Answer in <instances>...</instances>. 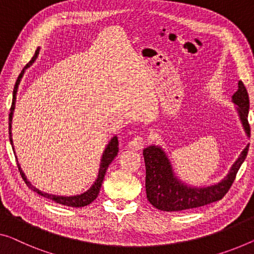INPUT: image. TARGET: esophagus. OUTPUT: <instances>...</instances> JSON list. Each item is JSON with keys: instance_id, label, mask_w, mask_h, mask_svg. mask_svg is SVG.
I'll use <instances>...</instances> for the list:
<instances>
[{"instance_id": "34e87169", "label": "esophagus", "mask_w": 254, "mask_h": 254, "mask_svg": "<svg viewBox=\"0 0 254 254\" xmlns=\"http://www.w3.org/2000/svg\"><path fill=\"white\" fill-rule=\"evenodd\" d=\"M143 145H145V140H143L142 137H140V135H137V137H134L131 140L130 143H128V148L132 150H140L143 147Z\"/></svg>"}]
</instances>
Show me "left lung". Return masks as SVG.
Segmentation results:
<instances>
[{"label": "left lung", "instance_id": "1", "mask_svg": "<svg viewBox=\"0 0 254 254\" xmlns=\"http://www.w3.org/2000/svg\"><path fill=\"white\" fill-rule=\"evenodd\" d=\"M232 101L236 106L241 123L250 138L248 121L250 100L243 82H238V89L233 94ZM250 143L242 150L227 175L217 184L210 186H189L176 176L165 150L161 146L150 145L143 149L146 165V194L147 199L161 211H183L203 206L221 199L235 180L236 173L247 158Z\"/></svg>", "mask_w": 254, "mask_h": 254}]
</instances>
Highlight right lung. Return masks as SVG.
<instances>
[{
	"label": "right lung",
	"instance_id": "right-lung-1",
	"mask_svg": "<svg viewBox=\"0 0 254 254\" xmlns=\"http://www.w3.org/2000/svg\"><path fill=\"white\" fill-rule=\"evenodd\" d=\"M40 47L36 49L35 51V55L32 58V60L27 64L24 67V69L21 70V73L19 74V76L17 78V82L16 84H14V89H13V96H12V105H11V108H10V114H9V139H10V143L11 146H12V149H13V153L16 154V151H14V147H13V141H12V132H11V127H12V117H13V112H14V108H16V97H17V92H18V86L20 84V81L22 76H24L25 74V70L27 69L29 66L33 65V63L35 62L37 56L40 54ZM117 153H119V140H117L116 135H114L111 140H109V142L107 143V146H106V148L103 153V156H101V160H100V166H99V172H98V177L94 183L92 184V186H91L88 190L82 192V194H78V195H73V196H60V195H52V194H49V192H45V191H41L40 189H37L36 187H34L32 184L29 183L27 180V178H26L24 171H22L20 165L18 163V169L19 171H20V175L22 177V179L26 183V185L32 189L33 191L37 192V194L43 196V197L48 198V199H51L54 200V202L58 203V204H62V205H66V206H71V207H82V206H85V205H89L90 203H92L94 199L97 198L98 194H99V190H100V187H101V184H103V180H104V177H105V173L107 171L109 164L112 163V161L114 160L116 157ZM17 158V156H16ZM18 161V160H17Z\"/></svg>",
	"mask_w": 254,
	"mask_h": 254
}]
</instances>
